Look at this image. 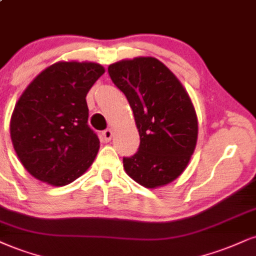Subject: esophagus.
<instances>
[{"label": "esophagus", "mask_w": 256, "mask_h": 256, "mask_svg": "<svg viewBox=\"0 0 256 256\" xmlns=\"http://www.w3.org/2000/svg\"><path fill=\"white\" fill-rule=\"evenodd\" d=\"M112 137H113V131L110 130V128H108V130H104L102 132V138L104 142H110L112 140Z\"/></svg>", "instance_id": "34e87169"}]
</instances>
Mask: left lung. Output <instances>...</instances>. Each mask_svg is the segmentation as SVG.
Wrapping results in <instances>:
<instances>
[{
	"mask_svg": "<svg viewBox=\"0 0 256 256\" xmlns=\"http://www.w3.org/2000/svg\"><path fill=\"white\" fill-rule=\"evenodd\" d=\"M108 72L128 98L140 132L138 152L122 158L126 174L146 188L173 182L188 166L198 140L188 93L158 58L122 60Z\"/></svg>",
	"mask_w": 256,
	"mask_h": 256,
	"instance_id": "8db88e82",
	"label": "left lung"
}]
</instances>
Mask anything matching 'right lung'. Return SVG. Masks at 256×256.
Segmentation results:
<instances>
[{"instance_id": "obj_1", "label": "right lung", "mask_w": 256, "mask_h": 256, "mask_svg": "<svg viewBox=\"0 0 256 256\" xmlns=\"http://www.w3.org/2000/svg\"><path fill=\"white\" fill-rule=\"evenodd\" d=\"M104 68L95 62L60 60L42 70L15 104L10 138L33 178L66 186L88 170L100 140L88 126L86 96Z\"/></svg>"}]
</instances>
